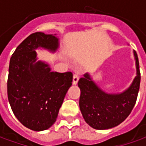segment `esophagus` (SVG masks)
I'll use <instances>...</instances> for the list:
<instances>
[{"instance_id":"esophagus-1","label":"esophagus","mask_w":146,"mask_h":146,"mask_svg":"<svg viewBox=\"0 0 146 146\" xmlns=\"http://www.w3.org/2000/svg\"><path fill=\"white\" fill-rule=\"evenodd\" d=\"M79 81V75L78 74H74V76H73V84H76Z\"/></svg>"}]
</instances>
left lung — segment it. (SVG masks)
Segmentation results:
<instances>
[{
    "instance_id": "left-lung-1",
    "label": "left lung",
    "mask_w": 146,
    "mask_h": 146,
    "mask_svg": "<svg viewBox=\"0 0 146 146\" xmlns=\"http://www.w3.org/2000/svg\"><path fill=\"white\" fill-rule=\"evenodd\" d=\"M137 76L131 85L120 93H107L93 81L86 73L80 79V109L85 122L98 130H105L118 126L130 115L137 98L141 83V73L137 53Z\"/></svg>"
}]
</instances>
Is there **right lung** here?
<instances>
[{"instance_id": "right-lung-1", "label": "right lung", "mask_w": 146, "mask_h": 146, "mask_svg": "<svg viewBox=\"0 0 146 146\" xmlns=\"http://www.w3.org/2000/svg\"><path fill=\"white\" fill-rule=\"evenodd\" d=\"M58 47L56 34L36 32L20 44L9 61V102L20 123L33 131L46 130L55 123L72 84L71 72L51 71L48 63L37 60L36 49L55 53Z\"/></svg>"}]
</instances>
